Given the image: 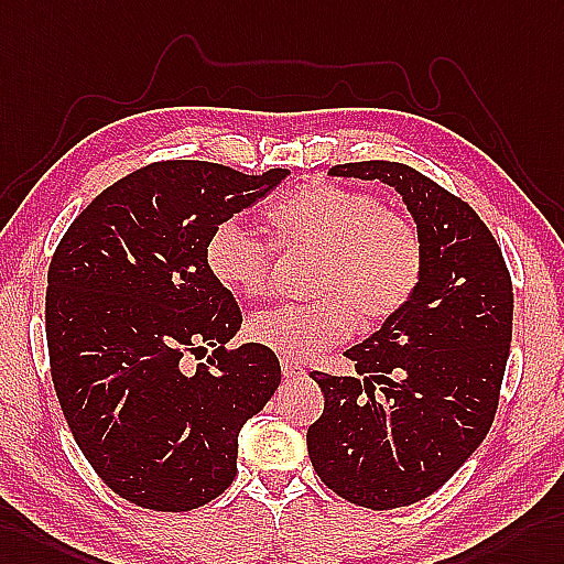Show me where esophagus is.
<instances>
[{
  "label": "esophagus",
  "instance_id": "obj_1",
  "mask_svg": "<svg viewBox=\"0 0 564 564\" xmlns=\"http://www.w3.org/2000/svg\"><path fill=\"white\" fill-rule=\"evenodd\" d=\"M280 366H282V376L286 380H299V378L306 376V368L301 366L299 361H294V359H282Z\"/></svg>",
  "mask_w": 564,
  "mask_h": 564
}]
</instances>
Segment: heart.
Returning <instances> with one entry per match:
<instances>
[{"label":"heart","mask_w":564,"mask_h":564,"mask_svg":"<svg viewBox=\"0 0 564 564\" xmlns=\"http://www.w3.org/2000/svg\"><path fill=\"white\" fill-rule=\"evenodd\" d=\"M274 246L313 253L308 292L299 304L251 315L249 337L282 356H311L345 341L354 325L388 323L414 296L423 274V239L402 213L386 210L368 191L318 182L296 188L268 215ZM213 278L243 296H263L272 284L274 249L231 215L205 241Z\"/></svg>","instance_id":"1"}]
</instances>
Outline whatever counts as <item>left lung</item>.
Masks as SVG:
<instances>
[{"label":"left lung","instance_id":"left-lung-1","mask_svg":"<svg viewBox=\"0 0 564 564\" xmlns=\"http://www.w3.org/2000/svg\"><path fill=\"white\" fill-rule=\"evenodd\" d=\"M333 176L400 191L423 239L409 304L347 351L361 378L313 370L325 394L306 445L315 474L368 510L414 505L445 486L496 419L512 341V278L469 203L402 162L335 164Z\"/></svg>","mask_w":564,"mask_h":564}]
</instances>
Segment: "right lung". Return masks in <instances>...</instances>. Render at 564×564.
<instances>
[{
  "label": "right lung",
  "instance_id": "1",
  "mask_svg": "<svg viewBox=\"0 0 564 564\" xmlns=\"http://www.w3.org/2000/svg\"><path fill=\"white\" fill-rule=\"evenodd\" d=\"M286 174L145 164L107 186L54 249L52 386L76 445L123 500L188 512L235 480L241 425L268 404L282 370L256 341L227 349L241 308L210 274L205 241ZM208 348L196 369L185 364Z\"/></svg>",
  "mask_w": 564,
  "mask_h": 564
}]
</instances>
